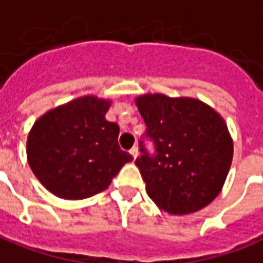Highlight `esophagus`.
I'll return each mask as SVG.
<instances>
[{
    "label": "esophagus",
    "mask_w": 263,
    "mask_h": 263,
    "mask_svg": "<svg viewBox=\"0 0 263 263\" xmlns=\"http://www.w3.org/2000/svg\"><path fill=\"white\" fill-rule=\"evenodd\" d=\"M129 153H131L132 156H134V159H137L138 157V153H139V151H138V147L137 146H134L131 149V151H129Z\"/></svg>",
    "instance_id": "34e87169"
}]
</instances>
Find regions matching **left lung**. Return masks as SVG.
<instances>
[{
  "mask_svg": "<svg viewBox=\"0 0 263 263\" xmlns=\"http://www.w3.org/2000/svg\"><path fill=\"white\" fill-rule=\"evenodd\" d=\"M135 103L156 149L149 156L142 146L135 161L147 195L170 215L203 209L220 194L233 160L223 117L192 97L147 93Z\"/></svg>",
  "mask_w": 263,
  "mask_h": 263,
  "instance_id": "left-lung-1",
  "label": "left lung"
}]
</instances>
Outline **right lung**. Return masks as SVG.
Returning a JSON list of instances; mask_svg holds the SVG:
<instances>
[{"instance_id":"1","label":"right lung","mask_w":263,"mask_h":263,"mask_svg":"<svg viewBox=\"0 0 263 263\" xmlns=\"http://www.w3.org/2000/svg\"><path fill=\"white\" fill-rule=\"evenodd\" d=\"M111 100L78 97L52 108L28 135L29 166L52 195L78 201L106 190L134 157L118 146L120 128L106 120Z\"/></svg>"}]
</instances>
